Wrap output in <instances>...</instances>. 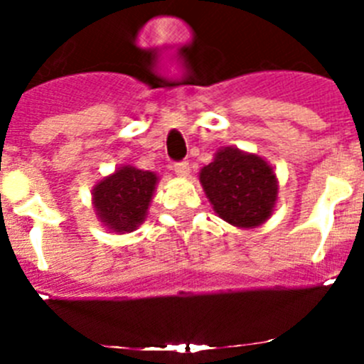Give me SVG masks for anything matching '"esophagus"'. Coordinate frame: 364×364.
<instances>
[{
    "instance_id": "obj_1",
    "label": "esophagus",
    "mask_w": 364,
    "mask_h": 364,
    "mask_svg": "<svg viewBox=\"0 0 364 364\" xmlns=\"http://www.w3.org/2000/svg\"><path fill=\"white\" fill-rule=\"evenodd\" d=\"M174 172L179 178H186L190 174V164L188 161H178V164H174Z\"/></svg>"
}]
</instances>
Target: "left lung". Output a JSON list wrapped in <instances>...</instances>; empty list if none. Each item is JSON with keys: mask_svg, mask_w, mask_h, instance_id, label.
<instances>
[{"mask_svg": "<svg viewBox=\"0 0 364 364\" xmlns=\"http://www.w3.org/2000/svg\"><path fill=\"white\" fill-rule=\"evenodd\" d=\"M209 203L220 218L240 229L262 225L274 211L278 181L273 167L259 155L237 148H222L200 168Z\"/></svg>", "mask_w": 364, "mask_h": 364, "instance_id": "left-lung-1", "label": "left lung"}]
</instances>
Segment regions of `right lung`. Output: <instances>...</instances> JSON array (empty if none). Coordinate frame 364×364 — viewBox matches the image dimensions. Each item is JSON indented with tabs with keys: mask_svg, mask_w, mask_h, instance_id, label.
Masks as SVG:
<instances>
[{
	"mask_svg": "<svg viewBox=\"0 0 364 364\" xmlns=\"http://www.w3.org/2000/svg\"><path fill=\"white\" fill-rule=\"evenodd\" d=\"M159 176L123 165L93 188V208L98 220L112 232H132L144 222Z\"/></svg>",
	"mask_w": 364,
	"mask_h": 364,
	"instance_id": "obj_1",
	"label": "right lung"
}]
</instances>
